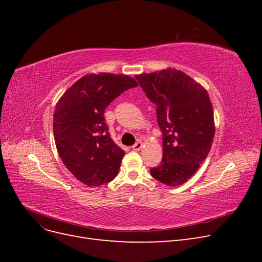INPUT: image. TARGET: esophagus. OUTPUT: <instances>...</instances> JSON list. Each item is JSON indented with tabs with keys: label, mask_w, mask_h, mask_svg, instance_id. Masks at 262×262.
<instances>
[{
	"label": "esophagus",
	"mask_w": 262,
	"mask_h": 262,
	"mask_svg": "<svg viewBox=\"0 0 262 262\" xmlns=\"http://www.w3.org/2000/svg\"><path fill=\"white\" fill-rule=\"evenodd\" d=\"M142 146H143V143H142L141 141H138L136 144L132 145V148H133L134 150H140V149L142 148Z\"/></svg>",
	"instance_id": "1"
}]
</instances>
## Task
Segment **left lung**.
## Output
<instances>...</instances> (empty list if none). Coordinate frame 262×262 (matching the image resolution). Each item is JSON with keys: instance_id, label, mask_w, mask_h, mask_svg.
Segmentation results:
<instances>
[{"instance_id": "8db88e82", "label": "left lung", "mask_w": 262, "mask_h": 262, "mask_svg": "<svg viewBox=\"0 0 262 262\" xmlns=\"http://www.w3.org/2000/svg\"><path fill=\"white\" fill-rule=\"evenodd\" d=\"M136 78L156 106L163 134L162 162L149 169L150 175L167 186H180L200 167L213 143L215 128L208 92L175 69Z\"/></svg>"}]
</instances>
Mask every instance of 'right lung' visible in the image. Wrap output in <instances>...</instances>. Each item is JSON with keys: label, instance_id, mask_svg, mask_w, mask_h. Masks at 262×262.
Here are the masks:
<instances>
[{"label": "right lung", "instance_id": "add662e5", "mask_svg": "<svg viewBox=\"0 0 262 262\" xmlns=\"http://www.w3.org/2000/svg\"><path fill=\"white\" fill-rule=\"evenodd\" d=\"M138 83L121 74H90L63 94L53 114V136L59 156L84 185L114 180L124 150L110 138L104 113L115 98Z\"/></svg>", "mask_w": 262, "mask_h": 262}]
</instances>
